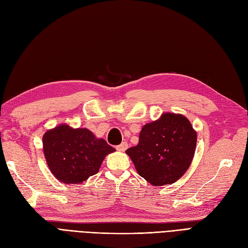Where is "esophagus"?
I'll return each mask as SVG.
<instances>
[{
    "instance_id": "34e87169",
    "label": "esophagus",
    "mask_w": 248,
    "mask_h": 248,
    "mask_svg": "<svg viewBox=\"0 0 248 248\" xmlns=\"http://www.w3.org/2000/svg\"><path fill=\"white\" fill-rule=\"evenodd\" d=\"M126 148H127V143L126 142H123V143H121V144L116 146V149L118 151H124Z\"/></svg>"
}]
</instances>
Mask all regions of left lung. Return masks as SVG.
Here are the masks:
<instances>
[{
	"label": "left lung",
	"instance_id": "1",
	"mask_svg": "<svg viewBox=\"0 0 248 248\" xmlns=\"http://www.w3.org/2000/svg\"><path fill=\"white\" fill-rule=\"evenodd\" d=\"M196 144L197 133L186 117L164 113L142 127L138 145L125 153L140 176L157 186L170 185L186 172Z\"/></svg>",
	"mask_w": 248,
	"mask_h": 248
}]
</instances>
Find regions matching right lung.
I'll use <instances>...</instances> for the list:
<instances>
[{
    "label": "right lung",
    "instance_id": "obj_1",
    "mask_svg": "<svg viewBox=\"0 0 248 248\" xmlns=\"http://www.w3.org/2000/svg\"><path fill=\"white\" fill-rule=\"evenodd\" d=\"M43 150L54 177L63 183H81L99 172L103 159L115 148L87 129L61 124L44 134Z\"/></svg>",
    "mask_w": 248,
    "mask_h": 248
}]
</instances>
